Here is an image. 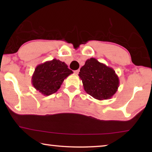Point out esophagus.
Segmentation results:
<instances>
[{
  "label": "esophagus",
  "instance_id": "1",
  "mask_svg": "<svg viewBox=\"0 0 152 152\" xmlns=\"http://www.w3.org/2000/svg\"><path fill=\"white\" fill-rule=\"evenodd\" d=\"M79 72H80V70H77L74 71V73H75L76 74H79Z\"/></svg>",
  "mask_w": 152,
  "mask_h": 152
}]
</instances>
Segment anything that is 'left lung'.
Wrapping results in <instances>:
<instances>
[{"label": "left lung", "instance_id": "1", "mask_svg": "<svg viewBox=\"0 0 152 152\" xmlns=\"http://www.w3.org/2000/svg\"><path fill=\"white\" fill-rule=\"evenodd\" d=\"M78 76L86 93L100 101L110 99L119 86V79L115 71L93 58L86 61Z\"/></svg>", "mask_w": 152, "mask_h": 152}]
</instances>
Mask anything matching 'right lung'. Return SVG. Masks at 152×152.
<instances>
[{"label": "right lung", "mask_w": 152, "mask_h": 152, "mask_svg": "<svg viewBox=\"0 0 152 152\" xmlns=\"http://www.w3.org/2000/svg\"><path fill=\"white\" fill-rule=\"evenodd\" d=\"M72 73L66 63L53 59L36 67L31 78L32 85L41 94L49 96L57 92L64 80Z\"/></svg>", "instance_id": "right-lung-1"}]
</instances>
